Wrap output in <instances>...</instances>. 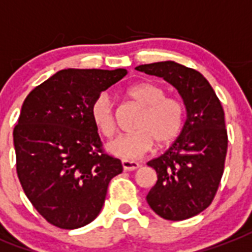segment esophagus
Wrapping results in <instances>:
<instances>
[{
	"instance_id": "esophagus-1",
	"label": "esophagus",
	"mask_w": 252,
	"mask_h": 252,
	"mask_svg": "<svg viewBox=\"0 0 252 252\" xmlns=\"http://www.w3.org/2000/svg\"><path fill=\"white\" fill-rule=\"evenodd\" d=\"M121 165H123V169L124 171H135L140 167V164L136 163V161H129V160H123L121 161Z\"/></svg>"
}]
</instances>
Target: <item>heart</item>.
<instances>
[{"instance_id": "b5f03b06", "label": "heart", "mask_w": 252, "mask_h": 252, "mask_svg": "<svg viewBox=\"0 0 252 252\" xmlns=\"http://www.w3.org/2000/svg\"><path fill=\"white\" fill-rule=\"evenodd\" d=\"M163 87L143 81L126 89V96L143 107L133 124L135 132L120 136L108 143V152L124 160H135L144 156L152 148L169 144L179 135L184 119V107L178 98L165 96ZM93 123L105 137L116 132L113 102L108 93L94 98L91 107Z\"/></svg>"}]
</instances>
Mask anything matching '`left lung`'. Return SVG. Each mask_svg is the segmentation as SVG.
Masks as SVG:
<instances>
[{"label":"left lung","mask_w":252,"mask_h":252,"mask_svg":"<svg viewBox=\"0 0 252 252\" xmlns=\"http://www.w3.org/2000/svg\"><path fill=\"white\" fill-rule=\"evenodd\" d=\"M163 77L178 89L187 112L180 135L161 156L148 161L158 182L147 202L167 220H184L200 214L215 196L224 171L227 129L224 111L202 73L175 61L136 66Z\"/></svg>","instance_id":"left-lung-1"}]
</instances>
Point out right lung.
Returning a JSON list of instances; mask_svg holds the SVG:
<instances>
[{
	"label": "right lung",
	"mask_w": 252,
	"mask_h": 252,
	"mask_svg": "<svg viewBox=\"0 0 252 252\" xmlns=\"http://www.w3.org/2000/svg\"><path fill=\"white\" fill-rule=\"evenodd\" d=\"M126 69H63L33 89L13 131L24 192L50 224L74 230L100 214L121 161L104 154L91 107Z\"/></svg>",
	"instance_id": "obj_1"
}]
</instances>
